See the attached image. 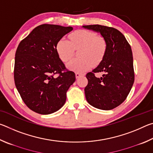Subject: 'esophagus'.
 <instances>
[{
  "mask_svg": "<svg viewBox=\"0 0 153 153\" xmlns=\"http://www.w3.org/2000/svg\"><path fill=\"white\" fill-rule=\"evenodd\" d=\"M82 76V74H79V73H76V78H78V77H79L80 76Z\"/></svg>",
  "mask_w": 153,
  "mask_h": 153,
  "instance_id": "esophagus-1",
  "label": "esophagus"
}]
</instances>
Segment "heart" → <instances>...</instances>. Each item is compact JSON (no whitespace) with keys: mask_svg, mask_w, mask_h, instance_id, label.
<instances>
[{"mask_svg":"<svg viewBox=\"0 0 153 153\" xmlns=\"http://www.w3.org/2000/svg\"><path fill=\"white\" fill-rule=\"evenodd\" d=\"M69 41L61 38L56 45V51L61 60L66 63L71 59L74 48H79V57L71 60L67 68L76 72L85 71L97 65L104 59L107 52V42L104 38L98 37L94 32L86 30L75 31L69 36Z\"/></svg>","mask_w":153,"mask_h":153,"instance_id":"1","label":"heart"}]
</instances>
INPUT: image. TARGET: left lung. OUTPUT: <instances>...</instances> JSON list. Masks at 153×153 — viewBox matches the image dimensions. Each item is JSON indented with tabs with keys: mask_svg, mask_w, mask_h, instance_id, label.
<instances>
[{
	"mask_svg": "<svg viewBox=\"0 0 153 153\" xmlns=\"http://www.w3.org/2000/svg\"><path fill=\"white\" fill-rule=\"evenodd\" d=\"M83 28L99 33L107 42L104 59L92 72L86 74L85 88L88 102L101 110H111L120 105L128 97L134 82L131 46L122 33L113 27L100 25H83ZM104 72L97 78L94 73Z\"/></svg>",
	"mask_w": 153,
	"mask_h": 153,
	"instance_id": "obj_1",
	"label": "left lung"
}]
</instances>
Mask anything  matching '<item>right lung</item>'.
<instances>
[{
    "mask_svg": "<svg viewBox=\"0 0 153 153\" xmlns=\"http://www.w3.org/2000/svg\"><path fill=\"white\" fill-rule=\"evenodd\" d=\"M72 30L70 26L40 25L17 48L15 86L25 104L36 113L48 115L60 109L67 91L76 81L74 72L67 70L56 51L58 40ZM55 74L59 76L54 77Z\"/></svg>",
    "mask_w": 153,
    "mask_h": 153,
    "instance_id": "add662e5",
    "label": "right lung"
}]
</instances>
